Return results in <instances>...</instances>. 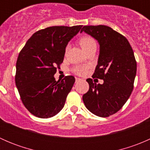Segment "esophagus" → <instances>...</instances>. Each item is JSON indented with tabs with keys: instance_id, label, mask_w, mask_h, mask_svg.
Segmentation results:
<instances>
[{
	"instance_id": "obj_1",
	"label": "esophagus",
	"mask_w": 150,
	"mask_h": 150,
	"mask_svg": "<svg viewBox=\"0 0 150 150\" xmlns=\"http://www.w3.org/2000/svg\"><path fill=\"white\" fill-rule=\"evenodd\" d=\"M81 81H82V79H81V78H75V81H76V82H80Z\"/></svg>"
}]
</instances>
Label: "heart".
Segmentation results:
<instances>
[{
  "label": "heart",
  "mask_w": 150,
  "mask_h": 150,
  "mask_svg": "<svg viewBox=\"0 0 150 150\" xmlns=\"http://www.w3.org/2000/svg\"><path fill=\"white\" fill-rule=\"evenodd\" d=\"M79 43L83 51H86L88 48H91V47L93 46H96L95 40L93 38L90 37V36H83V37L81 38ZM73 71L75 73L78 74V75H84L86 72V67L83 66H78L74 68Z\"/></svg>",
  "instance_id": "1"
}]
</instances>
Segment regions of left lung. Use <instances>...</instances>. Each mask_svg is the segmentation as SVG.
Segmentation results:
<instances>
[{
    "mask_svg": "<svg viewBox=\"0 0 150 150\" xmlns=\"http://www.w3.org/2000/svg\"><path fill=\"white\" fill-rule=\"evenodd\" d=\"M82 32L99 43V58L93 78L104 81L102 84H96L88 78L89 90L83 100L95 115L109 117L122 108L134 88L137 74L134 51L123 35L108 26H84Z\"/></svg>",
    "mask_w": 150,
    "mask_h": 150,
    "instance_id": "1",
    "label": "left lung"
}]
</instances>
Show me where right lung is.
Masks as SVG:
<instances>
[{
	"instance_id": "add662e5",
	"label": "right lung",
	"mask_w": 150,
	"mask_h": 150,
	"mask_svg": "<svg viewBox=\"0 0 150 150\" xmlns=\"http://www.w3.org/2000/svg\"><path fill=\"white\" fill-rule=\"evenodd\" d=\"M83 25L49 27L35 33L20 51L15 82L21 99L36 117L48 118L64 107L75 79L56 81L54 74L64 60L66 47Z\"/></svg>"
}]
</instances>
